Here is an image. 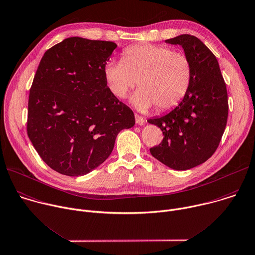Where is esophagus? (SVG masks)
Here are the masks:
<instances>
[{
    "label": "esophagus",
    "mask_w": 255,
    "mask_h": 255,
    "mask_svg": "<svg viewBox=\"0 0 255 255\" xmlns=\"http://www.w3.org/2000/svg\"><path fill=\"white\" fill-rule=\"evenodd\" d=\"M135 121H136L137 124L143 125L144 122H145V119H144L142 116H140V115H138V114H135Z\"/></svg>",
    "instance_id": "obj_1"
}]
</instances>
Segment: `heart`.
Segmentation results:
<instances>
[{
  "label": "heart",
  "instance_id": "obj_1",
  "mask_svg": "<svg viewBox=\"0 0 255 255\" xmlns=\"http://www.w3.org/2000/svg\"><path fill=\"white\" fill-rule=\"evenodd\" d=\"M110 92L118 99L127 96L139 82L132 101L140 111L156 106L158 111L176 107L187 94L192 80V64L180 52L153 44H138L122 52L121 61L104 68Z\"/></svg>",
  "mask_w": 255,
  "mask_h": 255
}]
</instances>
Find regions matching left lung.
<instances>
[{"mask_svg":"<svg viewBox=\"0 0 255 255\" xmlns=\"http://www.w3.org/2000/svg\"><path fill=\"white\" fill-rule=\"evenodd\" d=\"M165 42L183 48L192 80L175 109L147 120L164 135L150 153L168 167L187 170L208 160L220 143L228 116L227 90L216 57L198 38L184 34Z\"/></svg>","mask_w":255,"mask_h":255,"instance_id":"1","label":"left lung"}]
</instances>
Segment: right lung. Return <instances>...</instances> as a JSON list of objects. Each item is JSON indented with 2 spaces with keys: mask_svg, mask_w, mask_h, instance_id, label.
I'll list each match as a JSON object with an SVG mask.
<instances>
[{
  "mask_svg": "<svg viewBox=\"0 0 255 255\" xmlns=\"http://www.w3.org/2000/svg\"><path fill=\"white\" fill-rule=\"evenodd\" d=\"M114 42L67 38L47 50L29 94L27 133L53 170L82 176L111 154L134 126L133 111L108 89L104 68Z\"/></svg>",
  "mask_w": 255,
  "mask_h": 255,
  "instance_id": "right-lung-1",
  "label": "right lung"
}]
</instances>
